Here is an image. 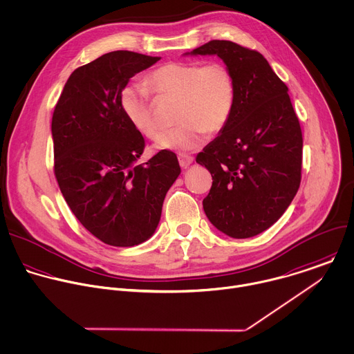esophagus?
<instances>
[{
    "instance_id": "1",
    "label": "esophagus",
    "mask_w": 354,
    "mask_h": 354,
    "mask_svg": "<svg viewBox=\"0 0 354 354\" xmlns=\"http://www.w3.org/2000/svg\"><path fill=\"white\" fill-rule=\"evenodd\" d=\"M192 160H194L192 156H189L187 153H178V163L183 169H187L192 163Z\"/></svg>"
}]
</instances>
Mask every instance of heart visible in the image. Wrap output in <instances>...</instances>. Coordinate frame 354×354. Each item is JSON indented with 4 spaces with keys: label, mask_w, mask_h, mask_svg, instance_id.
<instances>
[{
    "label": "heart",
    "mask_w": 354,
    "mask_h": 354,
    "mask_svg": "<svg viewBox=\"0 0 354 354\" xmlns=\"http://www.w3.org/2000/svg\"><path fill=\"white\" fill-rule=\"evenodd\" d=\"M147 83H129L120 93V106L133 127L156 138L160 126L153 113V94L178 98L177 127L163 133L156 148L194 151L207 134H218L228 124L235 104V83L221 62H166L147 76Z\"/></svg>",
    "instance_id": "obj_1"
}]
</instances>
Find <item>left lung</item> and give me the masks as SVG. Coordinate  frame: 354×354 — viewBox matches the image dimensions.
Listing matches in <instances>:
<instances>
[{"instance_id":"1","label":"left lung","mask_w":354,"mask_h":354,"mask_svg":"<svg viewBox=\"0 0 354 354\" xmlns=\"http://www.w3.org/2000/svg\"><path fill=\"white\" fill-rule=\"evenodd\" d=\"M192 55H217L235 83L231 119L196 163L213 178L203 199L210 223L232 238H250L288 209L301 178V129L286 84L257 51L212 40Z\"/></svg>"}]
</instances>
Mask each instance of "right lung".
I'll use <instances>...</instances> for the list:
<instances>
[{
  "instance_id": "add662e5",
  "label": "right lung",
  "mask_w": 354,
  "mask_h": 354,
  "mask_svg": "<svg viewBox=\"0 0 354 354\" xmlns=\"http://www.w3.org/2000/svg\"><path fill=\"white\" fill-rule=\"evenodd\" d=\"M159 59L113 51L77 68L53 115L61 192L82 225L111 246H134L152 236L181 171L176 153L166 149L136 163L145 140L120 106L129 80Z\"/></svg>"
}]
</instances>
